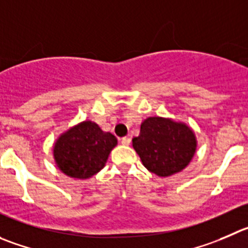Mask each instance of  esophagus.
Returning a JSON list of instances; mask_svg holds the SVG:
<instances>
[{"label": "esophagus", "mask_w": 248, "mask_h": 248, "mask_svg": "<svg viewBox=\"0 0 248 248\" xmlns=\"http://www.w3.org/2000/svg\"><path fill=\"white\" fill-rule=\"evenodd\" d=\"M130 142H131V139L129 138V136H125V138L122 139V143L124 146H129L130 145Z\"/></svg>", "instance_id": "34e87169"}]
</instances>
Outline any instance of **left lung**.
Here are the masks:
<instances>
[{
    "label": "left lung",
    "instance_id": "obj_1",
    "mask_svg": "<svg viewBox=\"0 0 248 248\" xmlns=\"http://www.w3.org/2000/svg\"><path fill=\"white\" fill-rule=\"evenodd\" d=\"M133 147L148 171L166 178L188 166L196 152L197 140L185 123L148 117L141 123L140 135L133 139Z\"/></svg>",
    "mask_w": 248,
    "mask_h": 248
}]
</instances>
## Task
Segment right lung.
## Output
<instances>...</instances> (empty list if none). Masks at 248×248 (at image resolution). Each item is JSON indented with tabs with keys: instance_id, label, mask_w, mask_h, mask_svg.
I'll return each mask as SVG.
<instances>
[{
	"instance_id": "obj_1",
	"label": "right lung",
	"mask_w": 248,
	"mask_h": 248,
	"mask_svg": "<svg viewBox=\"0 0 248 248\" xmlns=\"http://www.w3.org/2000/svg\"><path fill=\"white\" fill-rule=\"evenodd\" d=\"M118 140L91 120H84L61 134L53 146L58 169L74 179H89L97 174Z\"/></svg>"
}]
</instances>
